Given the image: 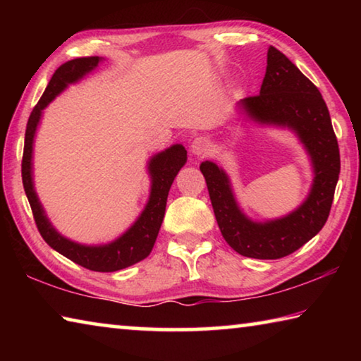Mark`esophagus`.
<instances>
[{
    "label": "esophagus",
    "mask_w": 361,
    "mask_h": 361,
    "mask_svg": "<svg viewBox=\"0 0 361 361\" xmlns=\"http://www.w3.org/2000/svg\"><path fill=\"white\" fill-rule=\"evenodd\" d=\"M189 149H191V152L195 157H205L212 151V143H210L209 138L197 137V138L192 140L191 146H189Z\"/></svg>",
    "instance_id": "1"
}]
</instances>
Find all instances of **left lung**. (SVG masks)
<instances>
[{
  "mask_svg": "<svg viewBox=\"0 0 361 361\" xmlns=\"http://www.w3.org/2000/svg\"><path fill=\"white\" fill-rule=\"evenodd\" d=\"M237 106L256 126L295 133L312 166V185L298 209L285 216L255 221L237 202L229 175L212 161L200 164L224 240L247 258H283L319 234L331 210L341 170L331 118L319 89L272 46L259 95L247 97Z\"/></svg>",
  "mask_w": 361,
  "mask_h": 361,
  "instance_id": "1",
  "label": "left lung"
}]
</instances>
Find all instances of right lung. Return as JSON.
<instances>
[{
    "mask_svg": "<svg viewBox=\"0 0 361 361\" xmlns=\"http://www.w3.org/2000/svg\"><path fill=\"white\" fill-rule=\"evenodd\" d=\"M100 62H103L102 57L75 59L59 66L57 71L54 73L38 105L30 114L25 130V145H23L22 181L36 226H38L39 234L49 247L63 255L65 258L76 262V264L90 269V271L114 272L137 264L151 253L159 229H161L164 215H166L170 186H172L181 167L186 164L188 152L183 145H172L170 148L157 152L149 159L148 175L151 178V188L148 202L130 228L122 232L118 239L108 243H100V245H85V243L68 239L54 228L38 194H36L33 181V145L36 130H38L42 113H44L49 103L62 94L70 84H76L89 73H92Z\"/></svg>",
    "mask_w": 361,
    "mask_h": 361,
    "instance_id": "add662e5",
    "label": "right lung"
}]
</instances>
